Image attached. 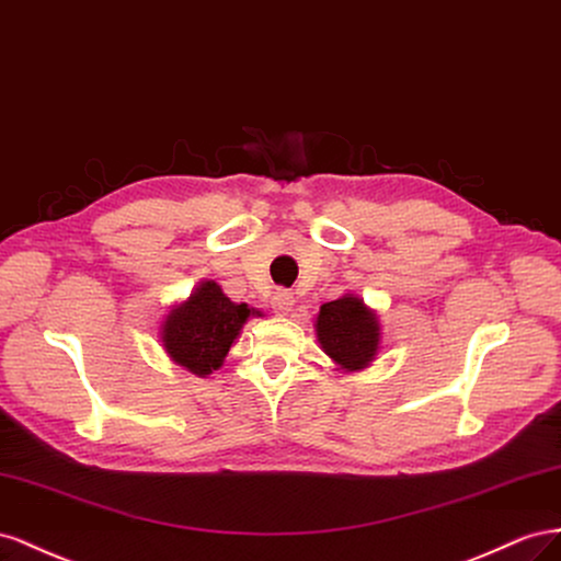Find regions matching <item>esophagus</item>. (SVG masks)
Wrapping results in <instances>:
<instances>
[{"mask_svg": "<svg viewBox=\"0 0 561 561\" xmlns=\"http://www.w3.org/2000/svg\"><path fill=\"white\" fill-rule=\"evenodd\" d=\"M294 294L286 291V289H277L275 296H272V308H275V312H282L286 314L291 308H294Z\"/></svg>", "mask_w": 561, "mask_h": 561, "instance_id": "obj_1", "label": "esophagus"}]
</instances>
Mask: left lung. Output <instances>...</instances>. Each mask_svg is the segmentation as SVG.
Masks as SVG:
<instances>
[{"label": "left lung", "instance_id": "obj_1", "mask_svg": "<svg viewBox=\"0 0 561 561\" xmlns=\"http://www.w3.org/2000/svg\"><path fill=\"white\" fill-rule=\"evenodd\" d=\"M378 319L357 296L324 302L317 314V341L347 371L364 369L378 352Z\"/></svg>", "mask_w": 561, "mask_h": 561}]
</instances>
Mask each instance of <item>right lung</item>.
Returning a JSON list of instances; mask_svg holds the SVG:
<instances>
[{
    "instance_id": "1",
    "label": "right lung",
    "mask_w": 561,
    "mask_h": 561,
    "mask_svg": "<svg viewBox=\"0 0 561 561\" xmlns=\"http://www.w3.org/2000/svg\"><path fill=\"white\" fill-rule=\"evenodd\" d=\"M249 314L261 312L251 310L247 302L237 306L216 282H202L190 300L167 317L162 331L164 350L187 371L197 376L211 374L226 359Z\"/></svg>"
}]
</instances>
